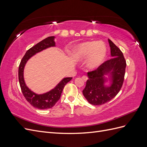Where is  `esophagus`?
I'll return each mask as SVG.
<instances>
[{
	"label": "esophagus",
	"mask_w": 147,
	"mask_h": 147,
	"mask_svg": "<svg viewBox=\"0 0 147 147\" xmlns=\"http://www.w3.org/2000/svg\"><path fill=\"white\" fill-rule=\"evenodd\" d=\"M82 79L84 82H86L88 80V77H87V76H86V75H83V76L82 77Z\"/></svg>",
	"instance_id": "obj_1"
}]
</instances>
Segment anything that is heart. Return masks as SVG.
Masks as SVG:
<instances>
[{"instance_id":"heart-1","label":"heart","mask_w":147,"mask_h":147,"mask_svg":"<svg viewBox=\"0 0 147 147\" xmlns=\"http://www.w3.org/2000/svg\"><path fill=\"white\" fill-rule=\"evenodd\" d=\"M107 53L105 44L101 41H88L82 43L73 49L72 57L75 61L86 59V66L94 70L104 63Z\"/></svg>"}]
</instances>
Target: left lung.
<instances>
[{
    "mask_svg": "<svg viewBox=\"0 0 147 147\" xmlns=\"http://www.w3.org/2000/svg\"><path fill=\"white\" fill-rule=\"evenodd\" d=\"M112 58L102 64L98 68L88 72V80L83 94L89 103L100 105L111 100L122 87L126 63L121 51L108 39ZM107 75L108 78H106ZM109 82V86L105 84Z\"/></svg>",
    "mask_w": 147,
    "mask_h": 147,
    "instance_id": "1",
    "label": "left lung"
}]
</instances>
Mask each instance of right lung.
<instances>
[{
	"label": "right lung",
	"instance_id": "add662e5",
	"mask_svg": "<svg viewBox=\"0 0 147 147\" xmlns=\"http://www.w3.org/2000/svg\"><path fill=\"white\" fill-rule=\"evenodd\" d=\"M55 37L54 36L48 37L30 48L26 51L19 66L18 78L21 91L29 103L38 109H48L53 107L60 99L65 84L72 79V77L64 78L51 90L40 94H36L31 91L26 84L24 79V69L28 61L37 53L48 48L55 47Z\"/></svg>",
	"mask_w": 147,
	"mask_h": 147
}]
</instances>
